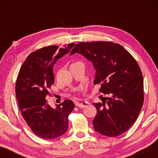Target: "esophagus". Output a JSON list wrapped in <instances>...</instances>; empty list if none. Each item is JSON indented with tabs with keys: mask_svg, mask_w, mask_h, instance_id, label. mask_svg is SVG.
<instances>
[{
	"mask_svg": "<svg viewBox=\"0 0 158 158\" xmlns=\"http://www.w3.org/2000/svg\"><path fill=\"white\" fill-rule=\"evenodd\" d=\"M89 105V102H86V101L81 102H77L76 104V105L79 108H84Z\"/></svg>",
	"mask_w": 158,
	"mask_h": 158,
	"instance_id": "34e87169",
	"label": "esophagus"
}]
</instances>
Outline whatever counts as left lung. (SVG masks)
<instances>
[{
    "label": "left lung",
    "mask_w": 158,
    "mask_h": 158,
    "mask_svg": "<svg viewBox=\"0 0 158 158\" xmlns=\"http://www.w3.org/2000/svg\"><path fill=\"white\" fill-rule=\"evenodd\" d=\"M75 53L93 63V83L100 84V91L111 96L102 103H93L98 113L93 121L94 130L107 137L121 135L135 122L143 103V76L137 61L112 42H80L70 55Z\"/></svg>",
    "instance_id": "left-lung-1"
}]
</instances>
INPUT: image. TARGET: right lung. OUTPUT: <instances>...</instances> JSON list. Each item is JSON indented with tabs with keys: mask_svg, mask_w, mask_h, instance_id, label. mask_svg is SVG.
Listing matches in <instances>:
<instances>
[{
	"mask_svg": "<svg viewBox=\"0 0 158 158\" xmlns=\"http://www.w3.org/2000/svg\"><path fill=\"white\" fill-rule=\"evenodd\" d=\"M74 45L69 44L63 48L49 46L31 53L18 74L15 92L21 114L31 130L45 139L57 138L67 132L68 116L74 108L70 100L52 108L45 98L54 83V64Z\"/></svg>",
	"mask_w": 158,
	"mask_h": 158,
	"instance_id": "add662e5",
	"label": "right lung"
}]
</instances>
